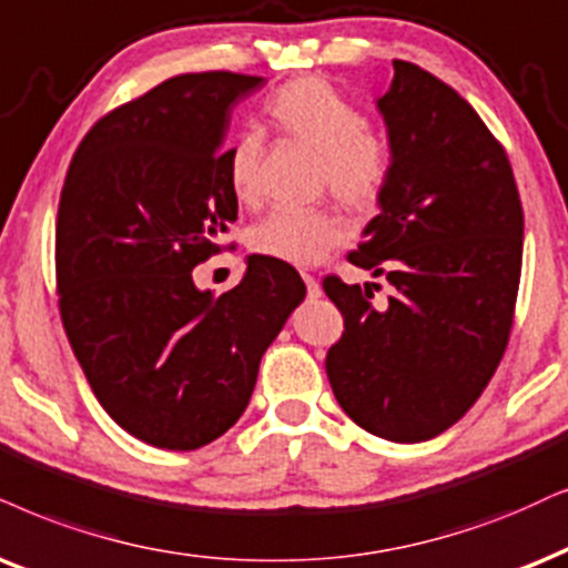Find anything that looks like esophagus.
<instances>
[{"label":"esophagus","mask_w":568,"mask_h":568,"mask_svg":"<svg viewBox=\"0 0 568 568\" xmlns=\"http://www.w3.org/2000/svg\"><path fill=\"white\" fill-rule=\"evenodd\" d=\"M301 277H304V283H306V296L308 298H320L322 296V285L317 283V277L308 275V272H301Z\"/></svg>","instance_id":"esophagus-1"}]
</instances>
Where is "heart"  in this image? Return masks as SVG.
I'll list each match as a JSON object with an SVG mask.
<instances>
[{
	"label": "heart",
	"instance_id": "1",
	"mask_svg": "<svg viewBox=\"0 0 568 568\" xmlns=\"http://www.w3.org/2000/svg\"><path fill=\"white\" fill-rule=\"evenodd\" d=\"M270 123L322 160V189L356 214L375 212L393 178L387 141L369 133L367 114L320 78H296L267 99ZM262 141L239 135L225 152L227 185L241 204L260 201ZM346 239L343 222L325 210L272 212L248 233V248L267 260L308 267Z\"/></svg>",
	"mask_w": 568,
	"mask_h": 568
}]
</instances>
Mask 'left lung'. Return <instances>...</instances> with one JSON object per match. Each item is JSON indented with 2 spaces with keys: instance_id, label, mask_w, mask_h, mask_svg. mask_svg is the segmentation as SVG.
<instances>
[{
  "instance_id": "8db88e82",
  "label": "left lung",
  "mask_w": 568,
  "mask_h": 568,
  "mask_svg": "<svg viewBox=\"0 0 568 568\" xmlns=\"http://www.w3.org/2000/svg\"><path fill=\"white\" fill-rule=\"evenodd\" d=\"M393 70L377 99L393 178L348 254L390 296L375 304L369 285L322 280L346 325L325 369L358 427L422 443L475 406L504 358L524 212L511 162L471 104L419 64L393 60Z\"/></svg>"
}]
</instances>
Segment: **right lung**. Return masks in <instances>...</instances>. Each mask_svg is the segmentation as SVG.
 Masks as SVG:
<instances>
[{
    "label": "right lung",
    "instance_id": "1",
    "mask_svg": "<svg viewBox=\"0 0 568 568\" xmlns=\"http://www.w3.org/2000/svg\"><path fill=\"white\" fill-rule=\"evenodd\" d=\"M264 78L185 73L104 114L73 154L54 233L64 333L125 433L196 450L246 412L260 362L306 296L291 264L248 256L222 296L193 285L239 220L225 141Z\"/></svg>",
    "mask_w": 568,
    "mask_h": 568
}]
</instances>
